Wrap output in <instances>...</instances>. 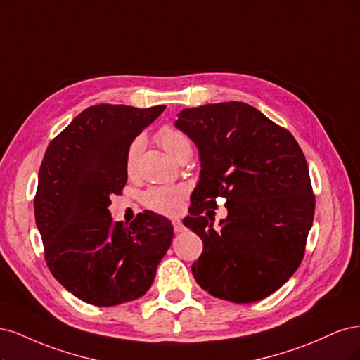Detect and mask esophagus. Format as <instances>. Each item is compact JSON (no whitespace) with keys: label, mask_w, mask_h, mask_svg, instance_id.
Listing matches in <instances>:
<instances>
[{"label":"esophagus","mask_w":360,"mask_h":360,"mask_svg":"<svg viewBox=\"0 0 360 360\" xmlns=\"http://www.w3.org/2000/svg\"><path fill=\"white\" fill-rule=\"evenodd\" d=\"M172 226H173V230H175V233H181V231H184V230H185V227H184L182 221H181V219H178V218L173 219V221H172Z\"/></svg>","instance_id":"34e87169"}]
</instances>
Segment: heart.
Returning a JSON list of instances; mask_svg holds the SVG:
<instances>
[{"mask_svg":"<svg viewBox=\"0 0 360 360\" xmlns=\"http://www.w3.org/2000/svg\"><path fill=\"white\" fill-rule=\"evenodd\" d=\"M157 141L167 153L178 161L191 155L193 145L190 137L173 125H163L157 131ZM143 136H136L125 153V172L133 175L137 169V161L143 149ZM187 190L184 187H153L143 194V203L148 210L161 215H176L182 210Z\"/></svg>","mask_w":360,"mask_h":360,"instance_id":"obj_1","label":"heart"}]
</instances>
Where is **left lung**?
<instances>
[{
    "label": "left lung",
    "mask_w": 360,
    "mask_h": 360,
    "mask_svg": "<svg viewBox=\"0 0 360 360\" xmlns=\"http://www.w3.org/2000/svg\"><path fill=\"white\" fill-rule=\"evenodd\" d=\"M200 150V181L184 219L203 242L191 271L205 292L236 304L264 299L304 259L316 211L305 155L293 134L242 101L184 109L175 122ZM224 196L214 229L204 212Z\"/></svg>",
    "instance_id": "obj_1"
}]
</instances>
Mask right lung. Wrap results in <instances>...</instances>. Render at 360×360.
Wrapping results in <instances>:
<instances>
[{
	"instance_id": "obj_1",
	"label": "right lung",
	"mask_w": 360,
	"mask_h": 360,
	"mask_svg": "<svg viewBox=\"0 0 360 360\" xmlns=\"http://www.w3.org/2000/svg\"><path fill=\"white\" fill-rule=\"evenodd\" d=\"M165 109L89 106L46 149L34 197L44 260L86 304L112 307L143 296L170 247L167 218L143 211L122 226L108 211L127 184V148Z\"/></svg>"
}]
</instances>
